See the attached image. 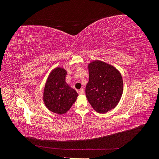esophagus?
<instances>
[{
  "label": "esophagus",
  "mask_w": 159,
  "mask_h": 159,
  "mask_svg": "<svg viewBox=\"0 0 159 159\" xmlns=\"http://www.w3.org/2000/svg\"><path fill=\"white\" fill-rule=\"evenodd\" d=\"M78 93L80 95H84V89H81L78 91Z\"/></svg>",
  "instance_id": "1"
}]
</instances>
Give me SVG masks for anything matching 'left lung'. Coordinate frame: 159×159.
<instances>
[{"label":"left lung","mask_w":159,"mask_h":159,"mask_svg":"<svg viewBox=\"0 0 159 159\" xmlns=\"http://www.w3.org/2000/svg\"><path fill=\"white\" fill-rule=\"evenodd\" d=\"M88 70L86 98L96 112L106 113L116 107L121 98L122 75L113 66L101 60L89 63Z\"/></svg>","instance_id":"1"}]
</instances>
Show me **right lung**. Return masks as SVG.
<instances>
[{"mask_svg": "<svg viewBox=\"0 0 159 159\" xmlns=\"http://www.w3.org/2000/svg\"><path fill=\"white\" fill-rule=\"evenodd\" d=\"M67 71L56 67L50 73L43 91V102L52 112L58 115L67 113L76 101L78 93L66 83Z\"/></svg>", "mask_w": 159, "mask_h": 159, "instance_id": "1", "label": "right lung"}]
</instances>
